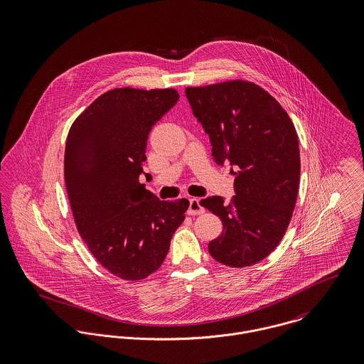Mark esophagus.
I'll return each instance as SVG.
<instances>
[{
    "mask_svg": "<svg viewBox=\"0 0 364 364\" xmlns=\"http://www.w3.org/2000/svg\"><path fill=\"white\" fill-rule=\"evenodd\" d=\"M205 213V208H202L200 200L198 198H193L189 200V208H188V214L189 215H198Z\"/></svg>",
    "mask_w": 364,
    "mask_h": 364,
    "instance_id": "esophagus-1",
    "label": "esophagus"
}]
</instances>
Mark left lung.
I'll use <instances>...</instances> for the list:
<instances>
[{"label": "left lung", "instance_id": "obj_1", "mask_svg": "<svg viewBox=\"0 0 364 364\" xmlns=\"http://www.w3.org/2000/svg\"><path fill=\"white\" fill-rule=\"evenodd\" d=\"M203 124L213 159L235 173V195L210 196L200 205L223 223L208 242L210 255L227 266L245 267L276 250L291 220L300 185V149L287 112L267 91L245 80L185 90Z\"/></svg>", "mask_w": 364, "mask_h": 364}]
</instances>
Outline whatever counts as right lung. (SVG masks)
Returning <instances> with one entry per match:
<instances>
[{"mask_svg": "<svg viewBox=\"0 0 364 364\" xmlns=\"http://www.w3.org/2000/svg\"><path fill=\"white\" fill-rule=\"evenodd\" d=\"M178 100L173 88H114L67 136L64 181L77 230L95 259L123 280L159 269L189 208L188 199L159 200L139 181L149 134Z\"/></svg>", "mask_w": 364, "mask_h": 364, "instance_id": "add662e5", "label": "right lung"}]
</instances>
